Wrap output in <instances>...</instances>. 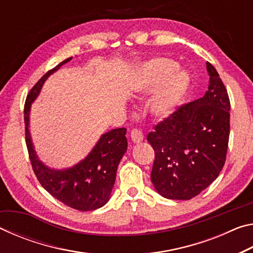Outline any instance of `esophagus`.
<instances>
[{
  "label": "esophagus",
  "instance_id": "obj_1",
  "mask_svg": "<svg viewBox=\"0 0 253 253\" xmlns=\"http://www.w3.org/2000/svg\"><path fill=\"white\" fill-rule=\"evenodd\" d=\"M130 137H131V142L135 144H138L144 139L143 132L138 129H132L130 132Z\"/></svg>",
  "mask_w": 253,
  "mask_h": 253
}]
</instances>
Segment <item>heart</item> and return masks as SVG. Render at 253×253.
Masks as SVG:
<instances>
[{"label": "heart", "instance_id": "b5f03b06", "mask_svg": "<svg viewBox=\"0 0 253 253\" xmlns=\"http://www.w3.org/2000/svg\"><path fill=\"white\" fill-rule=\"evenodd\" d=\"M139 85L148 92L162 84L154 97L151 110L155 116L166 118L181 104L190 88L191 76L186 70L178 69L177 62L169 58H155L140 68Z\"/></svg>", "mask_w": 253, "mask_h": 253}]
</instances>
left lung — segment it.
I'll list each match as a JSON object with an SVG mask.
<instances>
[{
	"label": "left lung",
	"instance_id": "8db88e82",
	"mask_svg": "<svg viewBox=\"0 0 253 253\" xmlns=\"http://www.w3.org/2000/svg\"><path fill=\"white\" fill-rule=\"evenodd\" d=\"M205 95L188 102L155 126L147 142L155 151L151 179L169 200H190L219 176L230 135L228 91L211 63Z\"/></svg>",
	"mask_w": 253,
	"mask_h": 253
}]
</instances>
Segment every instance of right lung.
I'll use <instances>...</instances> for the list:
<instances>
[{
  "label": "right lung",
  "instance_id": "1",
  "mask_svg": "<svg viewBox=\"0 0 253 253\" xmlns=\"http://www.w3.org/2000/svg\"><path fill=\"white\" fill-rule=\"evenodd\" d=\"M72 57L63 60L49 70L34 84L24 106L25 143L30 161L37 178L46 192L60 202L79 211H92L108 202L113 191L119 162L127 151L126 128H117L105 132L84 160L71 168L52 169L39 160L30 132L31 106L40 95L46 79Z\"/></svg>",
  "mask_w": 253,
  "mask_h": 253
}]
</instances>
